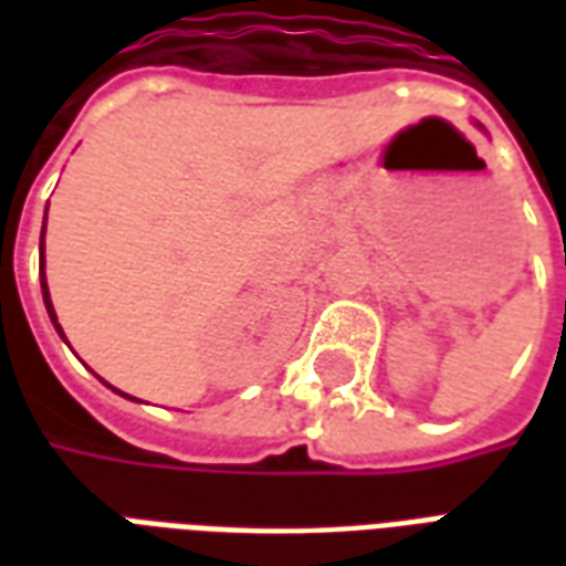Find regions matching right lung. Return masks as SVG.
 <instances>
[{
	"instance_id": "1",
	"label": "right lung",
	"mask_w": 566,
	"mask_h": 566,
	"mask_svg": "<svg viewBox=\"0 0 566 566\" xmlns=\"http://www.w3.org/2000/svg\"><path fill=\"white\" fill-rule=\"evenodd\" d=\"M42 294H44V306H48V315L54 321V327L60 331V324H56V315H54V306H51V294H48V282H44V230H42ZM63 336V331H60Z\"/></svg>"
}]
</instances>
